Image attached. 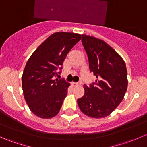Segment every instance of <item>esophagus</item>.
<instances>
[{
	"instance_id": "esophagus-1",
	"label": "esophagus",
	"mask_w": 147,
	"mask_h": 147,
	"mask_svg": "<svg viewBox=\"0 0 147 147\" xmlns=\"http://www.w3.org/2000/svg\"><path fill=\"white\" fill-rule=\"evenodd\" d=\"M82 84V82H72V84L73 86H78V85H80V84Z\"/></svg>"
}]
</instances>
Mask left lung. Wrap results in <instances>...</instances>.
I'll use <instances>...</instances> for the list:
<instances>
[{
    "mask_svg": "<svg viewBox=\"0 0 147 147\" xmlns=\"http://www.w3.org/2000/svg\"><path fill=\"white\" fill-rule=\"evenodd\" d=\"M90 72L96 75L95 82L84 85V94L78 99L84 115L102 118L110 115L122 101L127 89V71L121 56L105 41L82 35Z\"/></svg>",
    "mask_w": 147,
    "mask_h": 147,
    "instance_id": "left-lung-1",
    "label": "left lung"
}]
</instances>
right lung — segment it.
<instances>
[{"instance_id": "right-lung-1", "label": "right lung", "mask_w": 147, "mask_h": 147, "mask_svg": "<svg viewBox=\"0 0 147 147\" xmlns=\"http://www.w3.org/2000/svg\"><path fill=\"white\" fill-rule=\"evenodd\" d=\"M80 40V34L55 32L28 59L22 76V87L26 103L36 116L49 119L60 112L70 84L55 78L61 72L67 53Z\"/></svg>"}]
</instances>
